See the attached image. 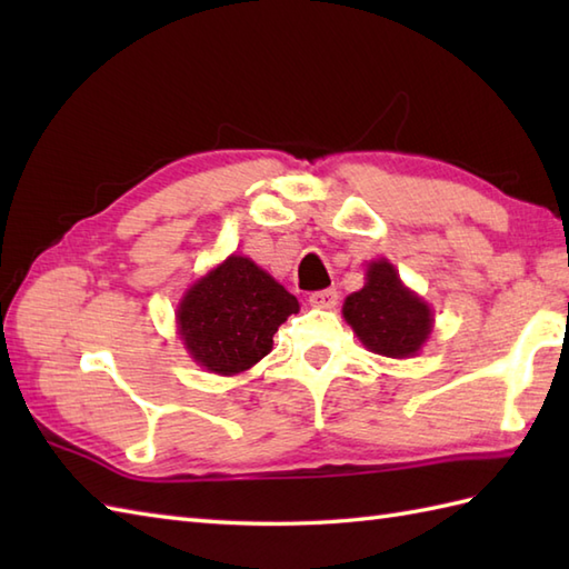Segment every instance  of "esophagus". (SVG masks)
Wrapping results in <instances>:
<instances>
[{"label":"esophagus","mask_w":569,"mask_h":569,"mask_svg":"<svg viewBox=\"0 0 569 569\" xmlns=\"http://www.w3.org/2000/svg\"><path fill=\"white\" fill-rule=\"evenodd\" d=\"M308 300L316 308H335L337 300H340V293H337V288H322V291H312Z\"/></svg>","instance_id":"1"}]
</instances>
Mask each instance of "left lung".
<instances>
[{"label":"left lung","instance_id":"1","mask_svg":"<svg viewBox=\"0 0 569 569\" xmlns=\"http://www.w3.org/2000/svg\"><path fill=\"white\" fill-rule=\"evenodd\" d=\"M345 318L371 352L403 359L430 335V310L401 283L389 261H373L367 286L345 300Z\"/></svg>","mask_w":569,"mask_h":569}]
</instances>
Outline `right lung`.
Listing matches in <instances>:
<instances>
[{"instance_id":"add662e5","label":"right lung","mask_w":569,"mask_h":569,"mask_svg":"<svg viewBox=\"0 0 569 569\" xmlns=\"http://www.w3.org/2000/svg\"><path fill=\"white\" fill-rule=\"evenodd\" d=\"M293 312V293L251 259L229 257L190 288L178 325L192 359L229 377L269 355L276 330Z\"/></svg>"}]
</instances>
